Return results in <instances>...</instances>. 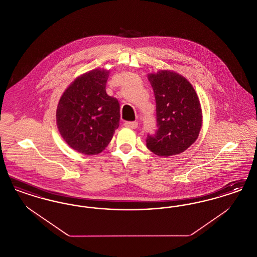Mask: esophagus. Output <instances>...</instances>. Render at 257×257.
Wrapping results in <instances>:
<instances>
[{
  "instance_id": "esophagus-1",
  "label": "esophagus",
  "mask_w": 257,
  "mask_h": 257,
  "mask_svg": "<svg viewBox=\"0 0 257 257\" xmlns=\"http://www.w3.org/2000/svg\"><path fill=\"white\" fill-rule=\"evenodd\" d=\"M124 126L130 129H136L138 127V122H131V121H127L124 123Z\"/></svg>"
}]
</instances>
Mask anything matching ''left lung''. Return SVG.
<instances>
[{
  "instance_id": "left-lung-1",
  "label": "left lung",
  "mask_w": 257,
  "mask_h": 257,
  "mask_svg": "<svg viewBox=\"0 0 257 257\" xmlns=\"http://www.w3.org/2000/svg\"><path fill=\"white\" fill-rule=\"evenodd\" d=\"M154 90L158 130L147 139V147L161 157H170L191 147L202 127V110L192 84L175 71L147 74Z\"/></svg>"
}]
</instances>
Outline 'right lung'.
Instances as JSON below:
<instances>
[{
    "label": "right lung",
    "mask_w": 257,
    "mask_h": 257,
    "mask_svg": "<svg viewBox=\"0 0 257 257\" xmlns=\"http://www.w3.org/2000/svg\"><path fill=\"white\" fill-rule=\"evenodd\" d=\"M109 75L110 70L103 68L80 75L59 101L56 112L59 132L79 153H101L119 126V103L106 92Z\"/></svg>",
    "instance_id": "right-lung-1"
}]
</instances>
